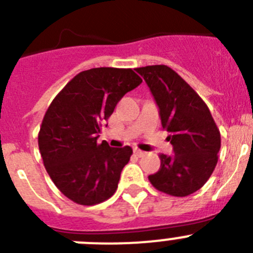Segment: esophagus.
<instances>
[{
    "label": "esophagus",
    "mask_w": 253,
    "mask_h": 253,
    "mask_svg": "<svg viewBox=\"0 0 253 253\" xmlns=\"http://www.w3.org/2000/svg\"><path fill=\"white\" fill-rule=\"evenodd\" d=\"M134 153L137 154L138 157H143V156H144V154H146V152L140 151L139 148H134Z\"/></svg>",
    "instance_id": "1"
}]
</instances>
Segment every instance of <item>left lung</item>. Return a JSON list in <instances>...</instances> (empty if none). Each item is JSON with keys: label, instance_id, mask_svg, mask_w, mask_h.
<instances>
[{"label": "left lung", "instance_id": "1", "mask_svg": "<svg viewBox=\"0 0 253 253\" xmlns=\"http://www.w3.org/2000/svg\"><path fill=\"white\" fill-rule=\"evenodd\" d=\"M148 84L160 110L173 154H161V167L151 184L172 196H187L209 180L218 162L220 133L207 104L169 67L135 69Z\"/></svg>", "mask_w": 253, "mask_h": 253}]
</instances>
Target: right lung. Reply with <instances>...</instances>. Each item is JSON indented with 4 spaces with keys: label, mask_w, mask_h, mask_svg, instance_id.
<instances>
[{
    "label": "right lung",
    "mask_w": 253,
    "mask_h": 253,
    "mask_svg": "<svg viewBox=\"0 0 253 253\" xmlns=\"http://www.w3.org/2000/svg\"><path fill=\"white\" fill-rule=\"evenodd\" d=\"M142 84L130 68L100 67L78 73L55 96L40 126L44 166L60 193L81 205L105 202L130 160L129 146L97 143L101 126L123 96Z\"/></svg>",
    "instance_id": "obj_1"
}]
</instances>
